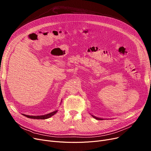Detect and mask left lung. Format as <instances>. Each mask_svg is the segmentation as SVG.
I'll return each instance as SVG.
<instances>
[{"mask_svg": "<svg viewBox=\"0 0 151 151\" xmlns=\"http://www.w3.org/2000/svg\"><path fill=\"white\" fill-rule=\"evenodd\" d=\"M92 116L93 117V118H95V119H97V120H102L103 119H101V118H99V117H96V116H93V115H92Z\"/></svg>", "mask_w": 151, "mask_h": 151, "instance_id": "left-lung-1", "label": "left lung"}]
</instances>
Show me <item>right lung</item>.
Returning <instances> with one entry per match:
<instances>
[{"label":"right lung","mask_w":151,"mask_h":151,"mask_svg":"<svg viewBox=\"0 0 151 151\" xmlns=\"http://www.w3.org/2000/svg\"><path fill=\"white\" fill-rule=\"evenodd\" d=\"M58 110H55L53 112H51L49 114H47L45 115H42V116H29V115H26V114H22L24 116L28 117V118H30V119H46L50 118L52 116L54 115L55 113L58 112Z\"/></svg>","instance_id":"obj_1"}]
</instances>
